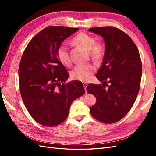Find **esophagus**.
Returning <instances> with one entry per match:
<instances>
[{
	"instance_id": "obj_1",
	"label": "esophagus",
	"mask_w": 156,
	"mask_h": 156,
	"mask_svg": "<svg viewBox=\"0 0 156 156\" xmlns=\"http://www.w3.org/2000/svg\"><path fill=\"white\" fill-rule=\"evenodd\" d=\"M83 86L84 88V90H85V92L87 93V83H83Z\"/></svg>"
}]
</instances>
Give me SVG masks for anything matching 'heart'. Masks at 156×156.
I'll use <instances>...</instances> for the list:
<instances>
[{
	"label": "heart",
	"mask_w": 156,
	"mask_h": 156,
	"mask_svg": "<svg viewBox=\"0 0 156 156\" xmlns=\"http://www.w3.org/2000/svg\"><path fill=\"white\" fill-rule=\"evenodd\" d=\"M72 42L88 50L89 55L94 61L100 60L105 54V45L103 41H95L94 37L87 33L83 32L78 33L72 39ZM56 56L62 64L69 66L71 64L68 48L66 44H62L58 46L56 51ZM95 70V66L91 64L77 65L71 72V77L77 81L86 82L92 79Z\"/></svg>",
	"instance_id": "heart-1"
}]
</instances>
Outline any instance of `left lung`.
I'll list each match as a JSON object with an SVG mask.
<instances>
[{
	"label": "left lung",
	"mask_w": 156,
	"mask_h": 156,
	"mask_svg": "<svg viewBox=\"0 0 156 156\" xmlns=\"http://www.w3.org/2000/svg\"><path fill=\"white\" fill-rule=\"evenodd\" d=\"M88 30L101 36L105 44L102 65L96 73L102 85L90 83L87 88L97 100L90 110L94 119L112 124L124 118L136 100L142 75L140 56L133 41L119 29L108 26Z\"/></svg>",
	"instance_id": "obj_1"
}]
</instances>
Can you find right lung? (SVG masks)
<instances>
[{
  "mask_svg": "<svg viewBox=\"0 0 156 156\" xmlns=\"http://www.w3.org/2000/svg\"><path fill=\"white\" fill-rule=\"evenodd\" d=\"M78 28L50 26L33 37L23 52L19 67L20 93L31 116L48 127L67 119L69 107L84 95L83 83H66L69 74L56 56L58 46Z\"/></svg>",
  "mask_w": 156,
  "mask_h": 156,
  "instance_id": "right-lung-1",
  "label": "right lung"
}]
</instances>
